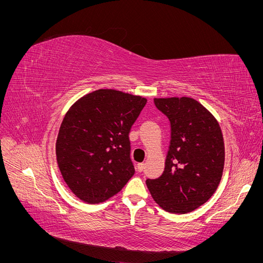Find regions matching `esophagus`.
I'll return each mask as SVG.
<instances>
[{"mask_svg": "<svg viewBox=\"0 0 263 263\" xmlns=\"http://www.w3.org/2000/svg\"><path fill=\"white\" fill-rule=\"evenodd\" d=\"M136 169H137V171H138V172L144 171V169H145V163H138Z\"/></svg>", "mask_w": 263, "mask_h": 263, "instance_id": "1", "label": "esophagus"}]
</instances>
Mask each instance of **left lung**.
I'll return each instance as SVG.
<instances>
[{
    "label": "left lung",
    "mask_w": 263,
    "mask_h": 263,
    "mask_svg": "<svg viewBox=\"0 0 263 263\" xmlns=\"http://www.w3.org/2000/svg\"><path fill=\"white\" fill-rule=\"evenodd\" d=\"M171 124V141L160 178L148 179L154 201L165 212L186 214L217 190L225 164V145L217 119L194 99H155Z\"/></svg>",
    "instance_id": "1"
}]
</instances>
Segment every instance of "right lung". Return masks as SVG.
Masks as SVG:
<instances>
[{
  "label": "right lung",
  "mask_w": 263,
  "mask_h": 263,
  "mask_svg": "<svg viewBox=\"0 0 263 263\" xmlns=\"http://www.w3.org/2000/svg\"><path fill=\"white\" fill-rule=\"evenodd\" d=\"M146 103L139 95L100 89L68 109L55 156L63 180L83 202H105L134 176L128 136Z\"/></svg>",
  "instance_id": "obj_1"
}]
</instances>
